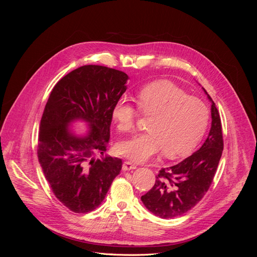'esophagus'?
<instances>
[{"mask_svg":"<svg viewBox=\"0 0 257 257\" xmlns=\"http://www.w3.org/2000/svg\"><path fill=\"white\" fill-rule=\"evenodd\" d=\"M136 165L135 164H133V163L132 162H128V161H126V162H124L123 163V165H122V169L123 170H132V169H136Z\"/></svg>","mask_w":257,"mask_h":257,"instance_id":"esophagus-1","label":"esophagus"}]
</instances>
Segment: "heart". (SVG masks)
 I'll list each match as a JSON object with an SVG mask.
<instances>
[{
	"instance_id": "b5f03b06",
	"label": "heart",
	"mask_w": 257,
	"mask_h": 257,
	"mask_svg": "<svg viewBox=\"0 0 257 257\" xmlns=\"http://www.w3.org/2000/svg\"><path fill=\"white\" fill-rule=\"evenodd\" d=\"M139 109L146 115L148 132L118 145V151L130 160L143 163L163 150L167 158H179L189 153L203 138L210 113L207 105L186 93L175 83L160 80L147 84L138 92ZM112 119L119 131L134 130L138 108L126 97L113 104Z\"/></svg>"
}]
</instances>
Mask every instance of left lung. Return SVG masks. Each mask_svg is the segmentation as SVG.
<instances>
[{
    "label": "left lung",
    "mask_w": 257,
    "mask_h": 257,
    "mask_svg": "<svg viewBox=\"0 0 257 257\" xmlns=\"http://www.w3.org/2000/svg\"><path fill=\"white\" fill-rule=\"evenodd\" d=\"M204 89V88H203ZM211 102V128L208 137L189 158L172 167L162 168L153 188L142 196L145 207L162 219H172L188 212L204 197L211 185L223 151L220 113Z\"/></svg>",
    "instance_id": "obj_1"
}]
</instances>
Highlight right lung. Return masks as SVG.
<instances>
[{"label":"right lung","instance_id":"obj_1","mask_svg":"<svg viewBox=\"0 0 257 257\" xmlns=\"http://www.w3.org/2000/svg\"><path fill=\"white\" fill-rule=\"evenodd\" d=\"M127 79L114 68L84 65L64 76L50 93L41 120L38 161L54 195L73 212L97 208L120 174L121 159L104 152L111 109L126 91ZM76 120L88 125L82 137L70 128Z\"/></svg>","mask_w":257,"mask_h":257}]
</instances>
